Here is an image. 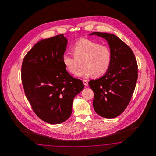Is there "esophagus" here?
I'll return each mask as SVG.
<instances>
[{"label": "esophagus", "instance_id": "obj_1", "mask_svg": "<svg viewBox=\"0 0 156 156\" xmlns=\"http://www.w3.org/2000/svg\"><path fill=\"white\" fill-rule=\"evenodd\" d=\"M83 84H84L85 86H87V85H88V82H87V80H83Z\"/></svg>", "mask_w": 156, "mask_h": 156}]
</instances>
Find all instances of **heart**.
<instances>
[{
  "mask_svg": "<svg viewBox=\"0 0 156 156\" xmlns=\"http://www.w3.org/2000/svg\"><path fill=\"white\" fill-rule=\"evenodd\" d=\"M74 56L65 53L62 57L67 70L72 74L76 73L80 62L83 67L76 76L88 77L93 74L99 76L109 69L112 61V52L109 47L88 39H82L71 47Z\"/></svg>",
  "mask_w": 156,
  "mask_h": 156,
  "instance_id": "1",
  "label": "heart"
}]
</instances>
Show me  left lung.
<instances>
[{"mask_svg":"<svg viewBox=\"0 0 156 156\" xmlns=\"http://www.w3.org/2000/svg\"><path fill=\"white\" fill-rule=\"evenodd\" d=\"M91 35L105 38L112 52V61L105 75L89 82L94 93L93 107L100 116L115 118L130 102L138 78L137 60L132 49L116 35L100 32Z\"/></svg>","mask_w":156,"mask_h":156,"instance_id":"left-lung-1","label":"left lung"}]
</instances>
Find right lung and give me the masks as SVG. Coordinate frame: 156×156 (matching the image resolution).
Returning <instances> with one entry per match:
<instances>
[{
  "instance_id": "right-lung-1",
  "label": "right lung",
  "mask_w": 156,
  "mask_h": 156,
  "mask_svg": "<svg viewBox=\"0 0 156 156\" xmlns=\"http://www.w3.org/2000/svg\"><path fill=\"white\" fill-rule=\"evenodd\" d=\"M67 40L63 34L42 39L24 58L21 78L24 93L38 117L50 124L71 115L73 101L84 88L67 71L62 57Z\"/></svg>"
}]
</instances>
